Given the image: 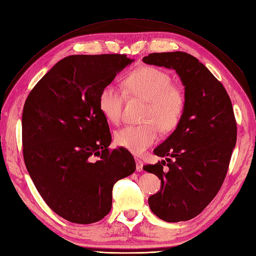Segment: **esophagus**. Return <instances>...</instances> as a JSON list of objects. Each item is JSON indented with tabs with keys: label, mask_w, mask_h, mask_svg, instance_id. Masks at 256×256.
<instances>
[{
	"label": "esophagus",
	"mask_w": 256,
	"mask_h": 256,
	"mask_svg": "<svg viewBox=\"0 0 256 256\" xmlns=\"http://www.w3.org/2000/svg\"><path fill=\"white\" fill-rule=\"evenodd\" d=\"M136 170L143 172V162L139 158H136Z\"/></svg>",
	"instance_id": "obj_1"
}]
</instances>
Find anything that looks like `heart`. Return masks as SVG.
<instances>
[{
	"instance_id": "heart-1",
	"label": "heart",
	"mask_w": 256,
	"mask_h": 256,
	"mask_svg": "<svg viewBox=\"0 0 256 256\" xmlns=\"http://www.w3.org/2000/svg\"><path fill=\"white\" fill-rule=\"evenodd\" d=\"M172 77L155 67H141L128 74L124 90L129 96L146 101L141 124H128L115 132V142L134 154H141L158 139L160 128L168 132L175 129L186 108L182 89L172 84ZM124 92L114 84L103 86L98 96L100 112L113 124L120 120Z\"/></svg>"
}]
</instances>
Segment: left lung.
I'll return each mask as SVG.
<instances>
[{
    "label": "left lung",
    "instance_id": "left-lung-1",
    "mask_svg": "<svg viewBox=\"0 0 256 256\" xmlns=\"http://www.w3.org/2000/svg\"><path fill=\"white\" fill-rule=\"evenodd\" d=\"M142 60L175 70L186 98L179 124L153 151L166 160L143 167L160 180L148 206L165 222L189 220L208 206L225 180L236 141L232 104L224 86L194 56L152 53Z\"/></svg>",
    "mask_w": 256,
    "mask_h": 256
}]
</instances>
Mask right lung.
<instances>
[{"instance_id":"obj_1","label":"right lung","mask_w":256,"mask_h":256,"mask_svg":"<svg viewBox=\"0 0 256 256\" xmlns=\"http://www.w3.org/2000/svg\"><path fill=\"white\" fill-rule=\"evenodd\" d=\"M134 60L120 54L67 56L24 102V164L50 208L70 222L101 220L112 208L114 184L136 170L127 150H108L112 136L98 108L103 86Z\"/></svg>"}]
</instances>
